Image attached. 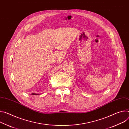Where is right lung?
Instances as JSON below:
<instances>
[{"label": "right lung", "instance_id": "obj_1", "mask_svg": "<svg viewBox=\"0 0 129 129\" xmlns=\"http://www.w3.org/2000/svg\"><path fill=\"white\" fill-rule=\"evenodd\" d=\"M31 95H39V93H32Z\"/></svg>", "mask_w": 129, "mask_h": 129}]
</instances>
